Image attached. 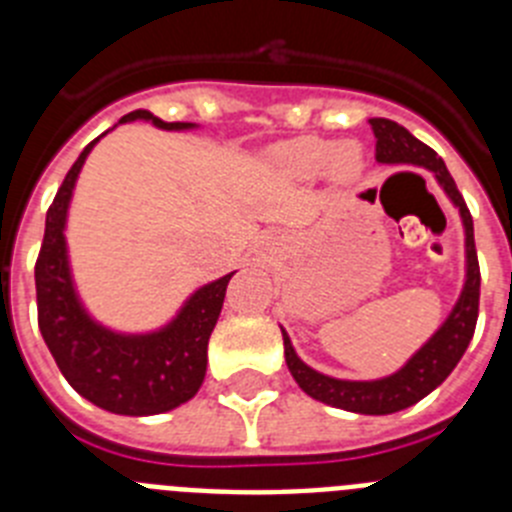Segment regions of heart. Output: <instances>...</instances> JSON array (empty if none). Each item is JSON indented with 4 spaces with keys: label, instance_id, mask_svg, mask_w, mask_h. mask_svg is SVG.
<instances>
[{
    "label": "heart",
    "instance_id": "1",
    "mask_svg": "<svg viewBox=\"0 0 512 512\" xmlns=\"http://www.w3.org/2000/svg\"><path fill=\"white\" fill-rule=\"evenodd\" d=\"M277 164L284 174L297 179H312L328 171L333 182L348 187L364 174V153L356 143H333L318 135H305L279 148Z\"/></svg>",
    "mask_w": 512,
    "mask_h": 512
}]
</instances>
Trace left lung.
<instances>
[{
  "mask_svg": "<svg viewBox=\"0 0 512 512\" xmlns=\"http://www.w3.org/2000/svg\"><path fill=\"white\" fill-rule=\"evenodd\" d=\"M369 125H372V133L377 138L374 158L379 164H415L431 169L443 192L449 194L454 205L459 207L461 220H464V233H467V284H464V292H461L449 320L438 328L436 336L425 343L418 354L402 366L400 372L392 374V377L377 379V382H346V379L318 374L297 359L295 348H292L284 330L282 336L284 359H287L289 372L312 400L361 415H390L397 413V410L410 408L418 400H423L428 392L436 390L438 384L454 372V366L459 364V359L467 351L479 315V261L477 248H474L472 215H469V207L461 192L456 189L454 176L443 164V158L433 148L420 143L415 135H410L402 125H397L395 120L374 117V120H369Z\"/></svg>",
  "mask_w": 512,
  "mask_h": 512,
  "instance_id": "obj_1",
  "label": "left lung"
}]
</instances>
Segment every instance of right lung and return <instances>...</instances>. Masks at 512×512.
Instances as JSON below:
<instances>
[{"instance_id":"add662e5","label":"right lung","mask_w":512,"mask_h":512,"mask_svg":"<svg viewBox=\"0 0 512 512\" xmlns=\"http://www.w3.org/2000/svg\"><path fill=\"white\" fill-rule=\"evenodd\" d=\"M128 120H151L164 130L192 128V122H164L148 110L128 112L120 122ZM94 143L76 158L45 215V235L35 261L40 333L66 382L97 408L117 415L166 413L192 400L202 387L207 341L233 274L197 289L176 320L158 333L120 336L94 323L76 300L63 238L76 176Z\"/></svg>"}]
</instances>
